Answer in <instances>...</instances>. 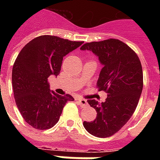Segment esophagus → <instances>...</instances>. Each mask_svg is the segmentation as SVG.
<instances>
[{
	"label": "esophagus",
	"instance_id": "34e87169",
	"mask_svg": "<svg viewBox=\"0 0 160 160\" xmlns=\"http://www.w3.org/2000/svg\"><path fill=\"white\" fill-rule=\"evenodd\" d=\"M78 102H79V104L81 105V106H87V101L86 99H84V98H78L77 99Z\"/></svg>",
	"mask_w": 160,
	"mask_h": 160
}]
</instances>
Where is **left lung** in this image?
Returning <instances> with one entry per match:
<instances>
[{
  "label": "left lung",
  "instance_id": "1",
  "mask_svg": "<svg viewBox=\"0 0 160 160\" xmlns=\"http://www.w3.org/2000/svg\"><path fill=\"white\" fill-rule=\"evenodd\" d=\"M81 50H89L102 64L97 86L107 92V98L99 104L87 101L97 111L92 122H84L88 133L100 138L116 134L130 119L136 109L143 88L141 61L133 49L118 39L85 43Z\"/></svg>",
  "mask_w": 160,
  "mask_h": 160
}]
</instances>
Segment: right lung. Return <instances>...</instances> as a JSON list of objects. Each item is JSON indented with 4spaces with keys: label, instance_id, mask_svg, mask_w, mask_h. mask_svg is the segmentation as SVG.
<instances>
[{
    "label": "right lung",
    "instance_id": "1",
    "mask_svg": "<svg viewBox=\"0 0 160 160\" xmlns=\"http://www.w3.org/2000/svg\"><path fill=\"white\" fill-rule=\"evenodd\" d=\"M83 42L63 39L56 36L38 37L19 52L13 64L12 85L17 107L27 123L44 130L59 121L71 95H58L49 89L48 78L57 76L63 57Z\"/></svg>",
    "mask_w": 160,
    "mask_h": 160
}]
</instances>
